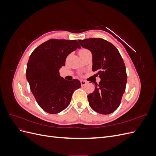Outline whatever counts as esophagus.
Masks as SVG:
<instances>
[{
	"instance_id": "34e87169",
	"label": "esophagus",
	"mask_w": 156,
	"mask_h": 156,
	"mask_svg": "<svg viewBox=\"0 0 156 156\" xmlns=\"http://www.w3.org/2000/svg\"><path fill=\"white\" fill-rule=\"evenodd\" d=\"M87 83V81H83V80H81V86H83V87L85 85V84H86Z\"/></svg>"
}]
</instances>
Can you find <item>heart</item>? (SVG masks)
<instances>
[{
	"instance_id": "1",
	"label": "heart",
	"mask_w": 156,
	"mask_h": 156,
	"mask_svg": "<svg viewBox=\"0 0 156 156\" xmlns=\"http://www.w3.org/2000/svg\"><path fill=\"white\" fill-rule=\"evenodd\" d=\"M87 51H88V49H80V50L79 51V56H81V55H82L83 54L85 53L86 52H87Z\"/></svg>"
}]
</instances>
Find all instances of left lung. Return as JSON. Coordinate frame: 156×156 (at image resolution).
Returning a JSON list of instances; mask_svg holds the SVG:
<instances>
[{"label": "left lung", "mask_w": 156, "mask_h": 156, "mask_svg": "<svg viewBox=\"0 0 156 156\" xmlns=\"http://www.w3.org/2000/svg\"><path fill=\"white\" fill-rule=\"evenodd\" d=\"M83 48L92 54V71L97 72L101 81L88 95L94 111L108 115L119 107L126 90L127 73L124 60L116 47L102 38L79 40Z\"/></svg>", "instance_id": "8db88e82"}]
</instances>
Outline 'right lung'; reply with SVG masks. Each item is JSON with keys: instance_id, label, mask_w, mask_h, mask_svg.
<instances>
[{"instance_id": "1", "label": "right lung", "mask_w": 156, "mask_h": 156, "mask_svg": "<svg viewBox=\"0 0 156 156\" xmlns=\"http://www.w3.org/2000/svg\"><path fill=\"white\" fill-rule=\"evenodd\" d=\"M81 48L76 40L51 39L31 53L26 76L39 106L50 114H56L70 103L72 94L81 87L77 79L66 81L60 77L59 69L72 51Z\"/></svg>"}]
</instances>
